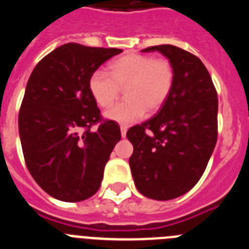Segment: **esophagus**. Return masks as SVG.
I'll return each instance as SVG.
<instances>
[{"label":"esophagus","mask_w":249,"mask_h":249,"mask_svg":"<svg viewBox=\"0 0 249 249\" xmlns=\"http://www.w3.org/2000/svg\"><path fill=\"white\" fill-rule=\"evenodd\" d=\"M126 133H127V127L121 126V136H122V138H126Z\"/></svg>","instance_id":"1"}]
</instances>
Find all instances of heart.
I'll use <instances>...</instances> for the list:
<instances>
[{"label":"heart","instance_id":"heart-1","mask_svg":"<svg viewBox=\"0 0 249 249\" xmlns=\"http://www.w3.org/2000/svg\"><path fill=\"white\" fill-rule=\"evenodd\" d=\"M175 82V71L167 59L129 53L109 65V72L96 70L89 76V89L94 102L109 107L124 87L126 100L106 111L108 120L129 124L149 112L160 109L168 98Z\"/></svg>","mask_w":249,"mask_h":249}]
</instances>
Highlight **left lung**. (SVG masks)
Segmentation results:
<instances>
[{
	"label": "left lung",
	"instance_id": "left-lung-1",
	"mask_svg": "<svg viewBox=\"0 0 249 249\" xmlns=\"http://www.w3.org/2000/svg\"><path fill=\"white\" fill-rule=\"evenodd\" d=\"M166 56L175 71L172 91L158 113L133 126L127 138L138 192L168 201L192 190L203 175L217 142L218 98L198 57L172 45L144 48Z\"/></svg>",
	"mask_w": 249,
	"mask_h": 249
}]
</instances>
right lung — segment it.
Here are the masks:
<instances>
[{"label": "right lung", "mask_w": 249, "mask_h": 249, "mask_svg": "<svg viewBox=\"0 0 249 249\" xmlns=\"http://www.w3.org/2000/svg\"><path fill=\"white\" fill-rule=\"evenodd\" d=\"M121 52L66 43L43 57L28 78L18 114L22 151L31 176L53 198L85 201L100 188L121 129L101 118L89 80Z\"/></svg>", "instance_id": "obj_1"}]
</instances>
